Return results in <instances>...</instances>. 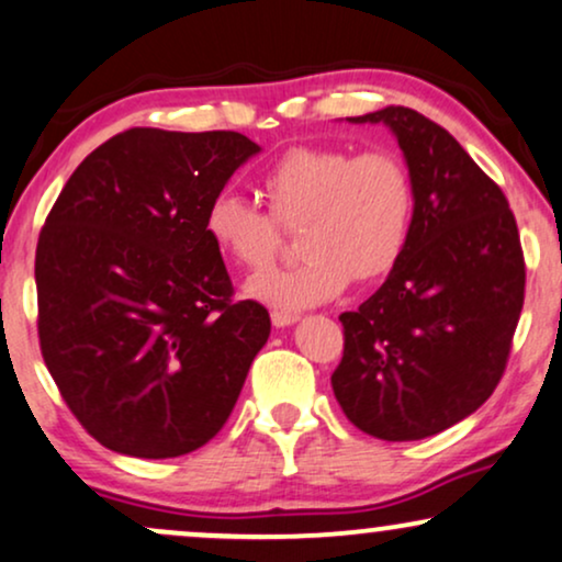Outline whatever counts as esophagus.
<instances>
[{"instance_id": "esophagus-1", "label": "esophagus", "mask_w": 562, "mask_h": 562, "mask_svg": "<svg viewBox=\"0 0 562 562\" xmlns=\"http://www.w3.org/2000/svg\"><path fill=\"white\" fill-rule=\"evenodd\" d=\"M270 321H273L276 328H286V325L296 323V315L294 313H281V310H273V313H270Z\"/></svg>"}]
</instances>
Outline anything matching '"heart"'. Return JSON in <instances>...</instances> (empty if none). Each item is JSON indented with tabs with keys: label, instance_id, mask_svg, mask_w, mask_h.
<instances>
[{
	"label": "heart",
	"instance_id": "1",
	"mask_svg": "<svg viewBox=\"0 0 562 562\" xmlns=\"http://www.w3.org/2000/svg\"><path fill=\"white\" fill-rule=\"evenodd\" d=\"M268 211L234 192L205 207V234L224 258L262 270L279 255L283 228H300L304 260L247 283L255 300L304 310L349 286L383 279L404 258L414 224V184L387 148L351 154L334 145H296L260 175Z\"/></svg>",
	"mask_w": 562,
	"mask_h": 562
}]
</instances>
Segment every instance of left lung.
Returning a JSON list of instances; mask_svg holds the SVG:
<instances>
[{"label": "left lung", "instance_id": "obj_1", "mask_svg": "<svg viewBox=\"0 0 562 562\" xmlns=\"http://www.w3.org/2000/svg\"><path fill=\"white\" fill-rule=\"evenodd\" d=\"M383 122L406 156L414 224L383 286L344 313V357L330 375L355 427L422 440L476 412L508 364L524 307L526 262L514 211L459 140L406 106Z\"/></svg>", "mask_w": 562, "mask_h": 562}]
</instances>
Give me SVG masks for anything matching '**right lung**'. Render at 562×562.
<instances>
[{
	"label": "right lung",
	"instance_id": "add662e5",
	"mask_svg": "<svg viewBox=\"0 0 562 562\" xmlns=\"http://www.w3.org/2000/svg\"><path fill=\"white\" fill-rule=\"evenodd\" d=\"M232 130L133 127L86 156L36 247L41 355L101 446L175 459L226 425L268 310L234 302L205 207L258 154Z\"/></svg>",
	"mask_w": 562,
	"mask_h": 562
}]
</instances>
